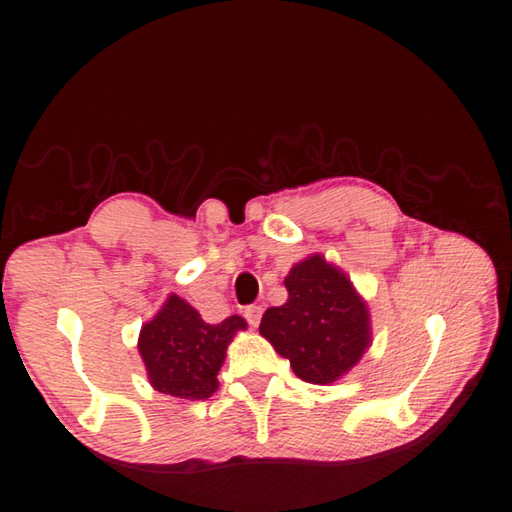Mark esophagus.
I'll return each instance as SVG.
<instances>
[{
  "label": "esophagus",
  "mask_w": 512,
  "mask_h": 512,
  "mask_svg": "<svg viewBox=\"0 0 512 512\" xmlns=\"http://www.w3.org/2000/svg\"><path fill=\"white\" fill-rule=\"evenodd\" d=\"M245 318H247V323H249V325H252V327H258L260 318H263V307H260V305H249L247 310H245Z\"/></svg>",
  "instance_id": "esophagus-1"
}]
</instances>
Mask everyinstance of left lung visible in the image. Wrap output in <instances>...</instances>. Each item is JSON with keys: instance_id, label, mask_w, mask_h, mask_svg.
Instances as JSON below:
<instances>
[{"instance_id": "1", "label": "left lung", "mask_w": 512, "mask_h": 512, "mask_svg": "<svg viewBox=\"0 0 512 512\" xmlns=\"http://www.w3.org/2000/svg\"><path fill=\"white\" fill-rule=\"evenodd\" d=\"M287 303L269 307L260 334L289 359L298 379L339 381L372 343L368 305L350 278L321 254L307 256L285 276Z\"/></svg>"}]
</instances>
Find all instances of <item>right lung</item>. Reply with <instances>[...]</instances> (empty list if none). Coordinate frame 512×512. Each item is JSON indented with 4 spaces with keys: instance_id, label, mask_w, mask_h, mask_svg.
<instances>
[{
    "instance_id": "add662e5",
    "label": "right lung",
    "mask_w": 512,
    "mask_h": 512,
    "mask_svg": "<svg viewBox=\"0 0 512 512\" xmlns=\"http://www.w3.org/2000/svg\"><path fill=\"white\" fill-rule=\"evenodd\" d=\"M247 330L243 316H229L216 325L205 323L185 298L169 294L160 312L142 325L138 350L149 383L176 399L200 401L218 390V372L227 345L236 332Z\"/></svg>"
}]
</instances>
